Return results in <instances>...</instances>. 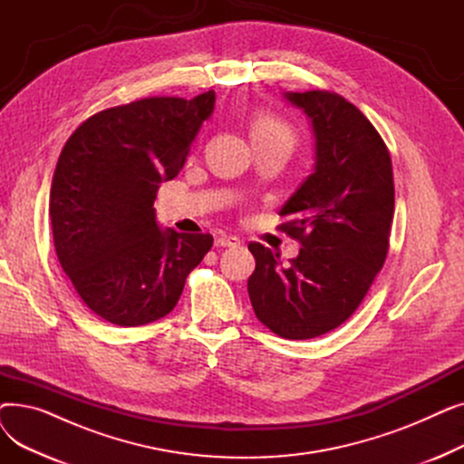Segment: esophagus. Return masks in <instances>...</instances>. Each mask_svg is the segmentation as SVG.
Wrapping results in <instances>:
<instances>
[{"label": "esophagus", "instance_id": "esophagus-1", "mask_svg": "<svg viewBox=\"0 0 464 464\" xmlns=\"http://www.w3.org/2000/svg\"><path fill=\"white\" fill-rule=\"evenodd\" d=\"M216 246L222 248H237L240 246V238L238 237H231V235H219L216 238Z\"/></svg>", "mask_w": 464, "mask_h": 464}]
</instances>
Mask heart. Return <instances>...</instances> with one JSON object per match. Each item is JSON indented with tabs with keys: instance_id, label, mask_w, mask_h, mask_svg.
Here are the masks:
<instances>
[{
	"instance_id": "b5f03b06",
	"label": "heart",
	"mask_w": 464,
	"mask_h": 464,
	"mask_svg": "<svg viewBox=\"0 0 464 464\" xmlns=\"http://www.w3.org/2000/svg\"><path fill=\"white\" fill-rule=\"evenodd\" d=\"M250 135L254 144H295V130L291 128L289 121L280 118L278 114L273 112H259L254 116L252 124H250Z\"/></svg>"
}]
</instances>
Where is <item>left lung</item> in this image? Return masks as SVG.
<instances>
[{
    "mask_svg": "<svg viewBox=\"0 0 464 464\" xmlns=\"http://www.w3.org/2000/svg\"><path fill=\"white\" fill-rule=\"evenodd\" d=\"M285 97L315 135L314 173L280 210L287 222L278 229L301 250L282 266L278 254L250 242L248 294L265 327L306 340L343 325L369 294L389 250L395 184L382 135L353 103L327 90Z\"/></svg>",
    "mask_w": 464,
    "mask_h": 464,
    "instance_id": "left-lung-1",
    "label": "left lung"
}]
</instances>
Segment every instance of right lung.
Instances as JSON below:
<instances>
[{"instance_id": "obj_1", "label": "right lung", "mask_w": 464, "mask_h": 464, "mask_svg": "<svg viewBox=\"0 0 464 464\" xmlns=\"http://www.w3.org/2000/svg\"><path fill=\"white\" fill-rule=\"evenodd\" d=\"M214 102L208 90L100 111L58 158L48 205L56 256L82 303L112 325L167 315L212 248L210 233L161 231L154 201L160 184L180 173Z\"/></svg>"}]
</instances>
